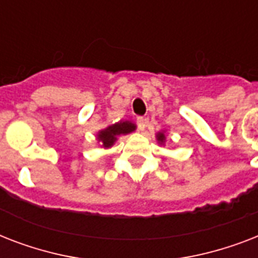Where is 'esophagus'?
Masks as SVG:
<instances>
[{"instance_id": "esophagus-1", "label": "esophagus", "mask_w": 258, "mask_h": 258, "mask_svg": "<svg viewBox=\"0 0 258 258\" xmlns=\"http://www.w3.org/2000/svg\"><path fill=\"white\" fill-rule=\"evenodd\" d=\"M138 127L141 131H145L146 125H147V119L146 117H138Z\"/></svg>"}]
</instances>
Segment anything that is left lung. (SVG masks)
<instances>
[{
    "label": "left lung",
    "mask_w": 258,
    "mask_h": 258,
    "mask_svg": "<svg viewBox=\"0 0 258 258\" xmlns=\"http://www.w3.org/2000/svg\"><path fill=\"white\" fill-rule=\"evenodd\" d=\"M155 138H157V141H158V143H159V145L165 146V143H166V133H165V131H159V133H157Z\"/></svg>",
    "instance_id": "left-lung-1"
}]
</instances>
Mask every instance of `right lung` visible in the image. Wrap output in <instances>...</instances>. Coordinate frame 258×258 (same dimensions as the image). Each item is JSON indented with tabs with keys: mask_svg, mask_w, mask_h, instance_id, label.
I'll return each mask as SVG.
<instances>
[{
	"mask_svg": "<svg viewBox=\"0 0 258 258\" xmlns=\"http://www.w3.org/2000/svg\"><path fill=\"white\" fill-rule=\"evenodd\" d=\"M137 130V124L131 120H120L113 123V124L107 125L105 128H101L97 131L96 141L103 149H109L115 145L117 138L120 135H127V134L134 133Z\"/></svg>",
	"mask_w": 258,
	"mask_h": 258,
	"instance_id": "obj_1",
	"label": "right lung"
}]
</instances>
